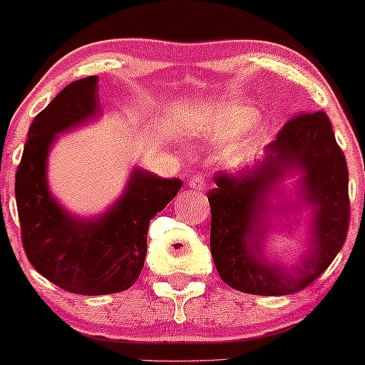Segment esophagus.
Wrapping results in <instances>:
<instances>
[{"mask_svg":"<svg viewBox=\"0 0 365 365\" xmlns=\"http://www.w3.org/2000/svg\"><path fill=\"white\" fill-rule=\"evenodd\" d=\"M189 187H190V189H194V190H202L204 187H206V178H204V175L197 173V175L190 176Z\"/></svg>","mask_w":365,"mask_h":365,"instance_id":"34e87169","label":"esophagus"}]
</instances>
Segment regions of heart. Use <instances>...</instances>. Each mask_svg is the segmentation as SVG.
I'll return each mask as SVG.
<instances>
[{
	"instance_id": "heart-1",
	"label": "heart",
	"mask_w": 365,
	"mask_h": 365,
	"mask_svg": "<svg viewBox=\"0 0 365 365\" xmlns=\"http://www.w3.org/2000/svg\"><path fill=\"white\" fill-rule=\"evenodd\" d=\"M256 121V112L246 106H228L216 109L204 124V135L213 142H228L246 133Z\"/></svg>"
}]
</instances>
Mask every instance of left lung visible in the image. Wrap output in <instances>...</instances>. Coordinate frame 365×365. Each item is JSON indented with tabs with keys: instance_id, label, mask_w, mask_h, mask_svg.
Segmentation results:
<instances>
[{
	"instance_id": "left-lung-1",
	"label": "left lung",
	"mask_w": 365,
	"mask_h": 365,
	"mask_svg": "<svg viewBox=\"0 0 365 365\" xmlns=\"http://www.w3.org/2000/svg\"><path fill=\"white\" fill-rule=\"evenodd\" d=\"M304 173L302 200L312 207L311 250L294 269L264 256L267 197L287 170ZM207 192L211 256L220 277L247 294L284 296L305 289L339 253L350 223L348 168L326 112L291 118L265 158L237 173L218 171Z\"/></svg>"
}]
</instances>
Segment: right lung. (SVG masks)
Listing matches in <instances>:
<instances>
[{
  "label": "right lung",
  "mask_w": 365,
  "mask_h": 365,
  "mask_svg": "<svg viewBox=\"0 0 365 365\" xmlns=\"http://www.w3.org/2000/svg\"><path fill=\"white\" fill-rule=\"evenodd\" d=\"M100 112L97 76L67 85L34 118L15 175L20 235L31 265L63 291L85 296L119 293L137 282L150 218L182 189V180L137 168L103 215L83 220L62 210L48 190V150L57 133Z\"/></svg>",
  "instance_id": "right-lung-1"
}]
</instances>
